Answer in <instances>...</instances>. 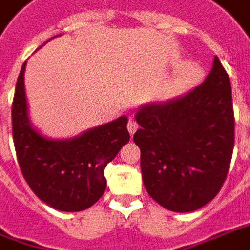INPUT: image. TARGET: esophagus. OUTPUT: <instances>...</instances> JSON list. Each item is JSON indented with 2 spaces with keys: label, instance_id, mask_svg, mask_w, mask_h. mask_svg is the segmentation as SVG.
I'll list each match as a JSON object with an SVG mask.
<instances>
[{
  "label": "esophagus",
  "instance_id": "obj_1",
  "mask_svg": "<svg viewBox=\"0 0 250 250\" xmlns=\"http://www.w3.org/2000/svg\"><path fill=\"white\" fill-rule=\"evenodd\" d=\"M127 128H128V133L133 135V134L137 131V128H138L137 122H135V120H133V119H130V120H128V125H127Z\"/></svg>",
  "mask_w": 250,
  "mask_h": 250
}]
</instances>
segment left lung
<instances>
[{
	"label": "left lung",
	"mask_w": 250,
	"mask_h": 250,
	"mask_svg": "<svg viewBox=\"0 0 250 250\" xmlns=\"http://www.w3.org/2000/svg\"><path fill=\"white\" fill-rule=\"evenodd\" d=\"M134 142L141 149L146 192L177 213L203 208L219 194L234 149L231 83L214 56L210 73L194 90L142 105Z\"/></svg>",
	"instance_id": "1"
}]
</instances>
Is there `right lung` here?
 <instances>
[{
	"label": "right lung",
	"instance_id": "1",
	"mask_svg": "<svg viewBox=\"0 0 250 250\" xmlns=\"http://www.w3.org/2000/svg\"><path fill=\"white\" fill-rule=\"evenodd\" d=\"M24 70L26 62L16 82L12 104L13 144L23 177L48 206L61 211L85 210L106 189V165L130 141L128 119L120 116L73 138H48L31 125Z\"/></svg>",
	"mask_w": 250,
	"mask_h": 250
}]
</instances>
